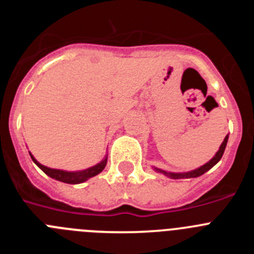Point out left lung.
Here are the masks:
<instances>
[{"mask_svg": "<svg viewBox=\"0 0 254 254\" xmlns=\"http://www.w3.org/2000/svg\"><path fill=\"white\" fill-rule=\"evenodd\" d=\"M228 138H229V134H226L225 138H224L223 143L220 145L219 150L215 154V156L211 160H208L207 163L201 165L199 168L193 170H190V172H183V173H174V172H167V170H163L160 168H156V167H152V169L155 170L156 173H160V174H164V176H167L168 178H172V179H183V178H197V177L202 176L205 174L207 170H210L211 168L216 165L217 163L220 161V159L223 158V154L225 151V147H226V143H228Z\"/></svg>", "mask_w": 254, "mask_h": 254, "instance_id": "left-lung-1", "label": "left lung"}]
</instances>
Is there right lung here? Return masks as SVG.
I'll return each instance as SVG.
<instances>
[{"label": "right lung", "instance_id": "right-lung-1", "mask_svg": "<svg viewBox=\"0 0 254 254\" xmlns=\"http://www.w3.org/2000/svg\"><path fill=\"white\" fill-rule=\"evenodd\" d=\"M30 154V158L31 160L34 161L37 164L38 167L40 169L43 170L46 173L47 176L51 177V178L56 179V181H60V182H64V183H68V185H78V183H84L86 182L87 179L93 178V177L98 176L99 173L103 172V169L105 168L107 165V161H108V155H105L104 159H103L100 163L95 164L93 167L90 168H86L84 170H76V172H68V170H62V169H53V168H48L43 164H40L37 159L31 155V152L29 151Z\"/></svg>", "mask_w": 254, "mask_h": 254}]
</instances>
